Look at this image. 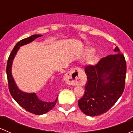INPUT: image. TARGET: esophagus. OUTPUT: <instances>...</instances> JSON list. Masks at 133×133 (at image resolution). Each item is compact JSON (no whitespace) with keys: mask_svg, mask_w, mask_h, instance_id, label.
I'll list each match as a JSON object with an SVG mask.
<instances>
[{"mask_svg":"<svg viewBox=\"0 0 133 133\" xmlns=\"http://www.w3.org/2000/svg\"><path fill=\"white\" fill-rule=\"evenodd\" d=\"M80 73V68H74L66 73L64 76L65 83L70 85H76L82 84L83 81L80 79L79 74Z\"/></svg>","mask_w":133,"mask_h":133,"instance_id":"esophagus-1","label":"esophagus"}]
</instances>
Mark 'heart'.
I'll list each match as a JSON object with an SVG mask.
<instances>
[{
  "label": "heart",
  "mask_w": 133,
  "mask_h": 133,
  "mask_svg": "<svg viewBox=\"0 0 133 133\" xmlns=\"http://www.w3.org/2000/svg\"><path fill=\"white\" fill-rule=\"evenodd\" d=\"M91 51H92V50L91 49H89V50H88V53H91ZM95 60H96V58H95V57H91V58H90V62L91 63H94L95 62Z\"/></svg>",
  "instance_id": "heart-1"
}]
</instances>
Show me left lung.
Wrapping results in <instances>:
<instances>
[{
    "mask_svg": "<svg viewBox=\"0 0 133 133\" xmlns=\"http://www.w3.org/2000/svg\"><path fill=\"white\" fill-rule=\"evenodd\" d=\"M114 51L118 53L104 57L96 65L85 67L88 82L84 96L78 104L81 111L88 116L106 112L124 92L126 61L117 46Z\"/></svg>",
    "mask_w": 133,
    "mask_h": 133,
    "instance_id": "left-lung-1",
    "label": "left lung"
}]
</instances>
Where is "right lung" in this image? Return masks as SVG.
I'll return each mask as SVG.
<instances>
[{"label": "right lung", "mask_w": 133, "mask_h": 133, "mask_svg": "<svg viewBox=\"0 0 133 133\" xmlns=\"http://www.w3.org/2000/svg\"><path fill=\"white\" fill-rule=\"evenodd\" d=\"M41 35H33L31 37L21 40L17 42L15 46L13 48V50L11 51V54L9 55L7 62V67H6L9 90L12 97L22 108H23L27 111L37 115H43L51 110L55 105L58 98H57V99L53 102H46L38 99L35 93H25L21 91L16 85L15 82L12 77L11 69L13 60L17 51L20 48V46L28 44L36 38L41 37ZM55 81L58 82V79H56Z\"/></svg>", "instance_id": "right-lung-1"}]
</instances>
